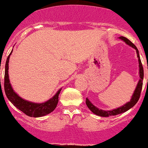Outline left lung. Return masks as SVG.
I'll return each mask as SVG.
<instances>
[{"instance_id":"obj_1","label":"left lung","mask_w":148,"mask_h":148,"mask_svg":"<svg viewBox=\"0 0 148 148\" xmlns=\"http://www.w3.org/2000/svg\"><path fill=\"white\" fill-rule=\"evenodd\" d=\"M119 39L124 40L126 43L128 44L129 45L132 47V48H134V49L136 50V51H137V57H138V60H139V66H140V79L139 80V82L138 84H137L135 90H134V94H133L132 97V99L131 100H130V102H128L127 104L124 105L123 106L118 108L116 109H114V110H100V109L97 108H96L95 106H93V105L90 103V100H89L87 98H86V104H87V107L89 108V109L91 110L92 112L94 113L95 114H96V115L97 116H100L108 117V116H116V115H118V114L124 113L125 111H127V110H130L131 108H132L133 106H134V105L138 102L139 99H140V94H141L142 87H143V84L144 70H143V64H142L141 60H140V55H139L138 49H137V47H136L135 45H134V44L130 40H128L127 38H125V37H120Z\"/></svg>"}]
</instances>
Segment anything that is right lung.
<instances>
[{
	"mask_svg": "<svg viewBox=\"0 0 148 148\" xmlns=\"http://www.w3.org/2000/svg\"><path fill=\"white\" fill-rule=\"evenodd\" d=\"M11 53L12 51L7 58L5 66V76H4V90L8 100L17 108L30 117L43 116L53 111L58 104V95L61 89L57 92L56 94L52 98L43 103H34L24 100L13 90L12 87L9 82L8 73V62H9L10 55H11Z\"/></svg>",
	"mask_w": 148,
	"mask_h": 148,
	"instance_id": "right-lung-1",
	"label": "right lung"
}]
</instances>
